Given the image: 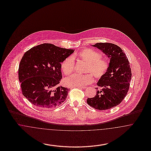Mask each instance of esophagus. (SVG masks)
<instances>
[{
  "mask_svg": "<svg viewBox=\"0 0 151 151\" xmlns=\"http://www.w3.org/2000/svg\"><path fill=\"white\" fill-rule=\"evenodd\" d=\"M78 88H81V89H86V86H78Z\"/></svg>",
  "mask_w": 151,
  "mask_h": 151,
  "instance_id": "34e87169",
  "label": "esophagus"
}]
</instances>
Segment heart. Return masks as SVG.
<instances>
[{
    "label": "heart",
    "mask_w": 151,
    "mask_h": 151,
    "mask_svg": "<svg viewBox=\"0 0 151 151\" xmlns=\"http://www.w3.org/2000/svg\"><path fill=\"white\" fill-rule=\"evenodd\" d=\"M79 57L88 63L86 74L75 73L65 79V84L68 86H86L93 82L94 76L97 79L103 77L108 71L109 67V62L105 59H102L100 54L90 49L81 51ZM75 58L70 56L65 59L61 65L62 70L65 75L72 73L75 68Z\"/></svg>",
    "instance_id": "obj_1"
}]
</instances>
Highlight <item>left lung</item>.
Here are the masks:
<instances>
[{
	"label": "left lung",
	"instance_id": "1",
	"mask_svg": "<svg viewBox=\"0 0 151 151\" xmlns=\"http://www.w3.org/2000/svg\"><path fill=\"white\" fill-rule=\"evenodd\" d=\"M92 46L100 49L110 59L105 75L99 79L96 95L88 98L86 102L93 108L104 110L118 105L129 91L131 79L129 61L125 53L113 43H97Z\"/></svg>",
	"mask_w": 151,
	"mask_h": 151
}]
</instances>
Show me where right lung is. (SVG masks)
I'll list each match as a JSON object with an SVG mask.
<instances>
[{
  "instance_id": "obj_1",
  "label": "right lung",
  "mask_w": 151,
  "mask_h": 151,
  "mask_svg": "<svg viewBox=\"0 0 151 151\" xmlns=\"http://www.w3.org/2000/svg\"><path fill=\"white\" fill-rule=\"evenodd\" d=\"M74 51L43 43L24 54L19 65V80L22 94L33 105L52 109L65 100L70 89L58 86L62 78L61 63Z\"/></svg>"
}]
</instances>
